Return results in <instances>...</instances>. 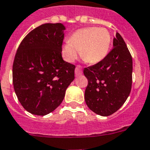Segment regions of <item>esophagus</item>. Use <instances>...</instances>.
Returning a JSON list of instances; mask_svg holds the SVG:
<instances>
[{"instance_id": "esophagus-1", "label": "esophagus", "mask_w": 150, "mask_h": 150, "mask_svg": "<svg viewBox=\"0 0 150 150\" xmlns=\"http://www.w3.org/2000/svg\"><path fill=\"white\" fill-rule=\"evenodd\" d=\"M82 73H83V71H82V67H81L80 65H78V66L76 67V69H75V75H76V76H80V75L82 74Z\"/></svg>"}]
</instances>
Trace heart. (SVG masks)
Listing matches in <instances>:
<instances>
[{"instance_id":"obj_1","label":"heart","mask_w":150,"mask_h":150,"mask_svg":"<svg viewBox=\"0 0 150 150\" xmlns=\"http://www.w3.org/2000/svg\"><path fill=\"white\" fill-rule=\"evenodd\" d=\"M111 37L105 29L88 27L75 31L69 43L63 45L62 55L67 62H73L78 58L79 52L85 62L94 64L100 62L110 48Z\"/></svg>"}]
</instances>
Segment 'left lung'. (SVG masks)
I'll use <instances>...</instances> for the list:
<instances>
[{"label": "left lung", "instance_id": "obj_1", "mask_svg": "<svg viewBox=\"0 0 150 150\" xmlns=\"http://www.w3.org/2000/svg\"><path fill=\"white\" fill-rule=\"evenodd\" d=\"M132 57L119 33L113 47L98 63L83 69L88 79L84 98L88 108L107 117L117 112L127 100L132 84Z\"/></svg>", "mask_w": 150, "mask_h": 150}]
</instances>
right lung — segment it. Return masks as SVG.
<instances>
[{"label":"right lung","mask_w":150,"mask_h":150,"mask_svg":"<svg viewBox=\"0 0 150 150\" xmlns=\"http://www.w3.org/2000/svg\"><path fill=\"white\" fill-rule=\"evenodd\" d=\"M65 26L45 23L31 30L16 52L12 81L17 98L32 114L45 116L54 111L74 80L75 66L62 59Z\"/></svg>","instance_id":"1"}]
</instances>
